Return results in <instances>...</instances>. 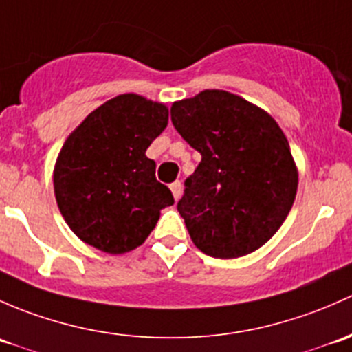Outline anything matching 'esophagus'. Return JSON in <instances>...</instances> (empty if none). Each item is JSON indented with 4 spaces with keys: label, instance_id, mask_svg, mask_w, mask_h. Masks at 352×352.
I'll return each mask as SVG.
<instances>
[{
    "label": "esophagus",
    "instance_id": "34e87169",
    "mask_svg": "<svg viewBox=\"0 0 352 352\" xmlns=\"http://www.w3.org/2000/svg\"><path fill=\"white\" fill-rule=\"evenodd\" d=\"M171 191H173V197H175V200L177 201L179 200V197H181V181H175V183H171Z\"/></svg>",
    "mask_w": 352,
    "mask_h": 352
}]
</instances>
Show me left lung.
<instances>
[{"instance_id":"1","label":"left lung","mask_w":352,"mask_h":352,"mask_svg":"<svg viewBox=\"0 0 352 352\" xmlns=\"http://www.w3.org/2000/svg\"><path fill=\"white\" fill-rule=\"evenodd\" d=\"M171 122L201 155L177 201L193 244L219 259L254 252L295 201L298 175L285 133L266 111L220 89L176 101Z\"/></svg>"}]
</instances>
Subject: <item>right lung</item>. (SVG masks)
Here are the masks:
<instances>
[{
	"label": "right lung",
	"mask_w": 352,
	"mask_h": 352,
	"mask_svg": "<svg viewBox=\"0 0 352 352\" xmlns=\"http://www.w3.org/2000/svg\"><path fill=\"white\" fill-rule=\"evenodd\" d=\"M168 108L120 95L96 108L67 137L54 169L60 213L81 241L108 254L139 248L173 205L146 155L168 125Z\"/></svg>",
	"instance_id": "right-lung-1"
}]
</instances>
